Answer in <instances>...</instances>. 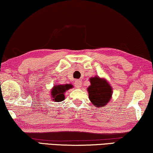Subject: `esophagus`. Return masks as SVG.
I'll list each match as a JSON object with an SVG mask.
<instances>
[{
  "mask_svg": "<svg viewBox=\"0 0 153 153\" xmlns=\"http://www.w3.org/2000/svg\"><path fill=\"white\" fill-rule=\"evenodd\" d=\"M74 85L76 88H80L82 86V81L81 80H76L74 81Z\"/></svg>",
  "mask_w": 153,
  "mask_h": 153,
  "instance_id": "obj_1",
  "label": "esophagus"
}]
</instances>
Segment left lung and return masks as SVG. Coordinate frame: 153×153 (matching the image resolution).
Listing matches in <instances>:
<instances>
[{"mask_svg":"<svg viewBox=\"0 0 153 153\" xmlns=\"http://www.w3.org/2000/svg\"><path fill=\"white\" fill-rule=\"evenodd\" d=\"M91 85L88 88L89 99L93 105L97 107L105 106L112 97V88L105 79L99 76L90 79Z\"/></svg>","mask_w":153,"mask_h":153,"instance_id":"8db88e82","label":"left lung"}]
</instances>
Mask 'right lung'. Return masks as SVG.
<instances>
[{
  "label": "right lung",
  "instance_id": "1",
  "mask_svg": "<svg viewBox=\"0 0 153 153\" xmlns=\"http://www.w3.org/2000/svg\"><path fill=\"white\" fill-rule=\"evenodd\" d=\"M72 87L71 84H65V85H57L54 86L52 90V97L53 100L57 102H61L65 99L64 93L66 90L70 89Z\"/></svg>",
  "mask_w": 153,
  "mask_h": 153
}]
</instances>
